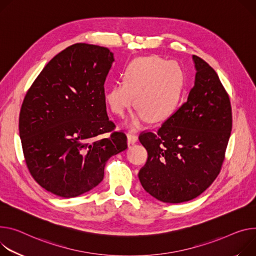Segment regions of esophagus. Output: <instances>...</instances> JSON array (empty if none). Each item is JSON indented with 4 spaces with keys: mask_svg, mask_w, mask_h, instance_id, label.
<instances>
[{
    "mask_svg": "<svg viewBox=\"0 0 256 256\" xmlns=\"http://www.w3.org/2000/svg\"><path fill=\"white\" fill-rule=\"evenodd\" d=\"M138 141V136H136L134 132H130V134H128V143L130 145L136 144Z\"/></svg>",
    "mask_w": 256,
    "mask_h": 256,
    "instance_id": "obj_1",
    "label": "esophagus"
}]
</instances>
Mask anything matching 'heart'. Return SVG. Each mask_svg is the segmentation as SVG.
Masks as SVG:
<instances>
[{
  "mask_svg": "<svg viewBox=\"0 0 256 256\" xmlns=\"http://www.w3.org/2000/svg\"><path fill=\"white\" fill-rule=\"evenodd\" d=\"M122 78L124 82L105 88L104 98L110 109L120 116L136 99L140 109L132 116L128 124L132 128H136L146 118L152 122L168 118L180 102L184 72L176 61L158 56L138 58L126 68Z\"/></svg>",
  "mask_w": 256,
  "mask_h": 256,
  "instance_id": "1",
  "label": "heart"
}]
</instances>
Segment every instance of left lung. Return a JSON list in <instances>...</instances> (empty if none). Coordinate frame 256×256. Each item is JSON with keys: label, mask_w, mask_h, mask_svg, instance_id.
Masks as SVG:
<instances>
[{"label": "left lung", "mask_w": 256, "mask_h": 256, "mask_svg": "<svg viewBox=\"0 0 256 256\" xmlns=\"http://www.w3.org/2000/svg\"><path fill=\"white\" fill-rule=\"evenodd\" d=\"M196 74L186 101L156 134L144 132L148 152L138 172L144 190L166 203H182L203 193L220 174L232 130L228 96L218 74L192 56Z\"/></svg>", "instance_id": "left-lung-1"}]
</instances>
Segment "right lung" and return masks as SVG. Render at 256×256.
I'll list each match as a JSON object with an SVG mask.
<instances>
[{
	"mask_svg": "<svg viewBox=\"0 0 256 256\" xmlns=\"http://www.w3.org/2000/svg\"><path fill=\"white\" fill-rule=\"evenodd\" d=\"M114 62L108 48L74 44L44 67L23 100L19 134L26 166L44 190L63 198L102 182L107 160L128 148L114 132L104 84Z\"/></svg>",
	"mask_w": 256,
	"mask_h": 256,
	"instance_id": "right-lung-1",
	"label": "right lung"
}]
</instances>
